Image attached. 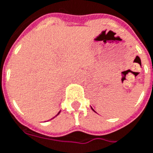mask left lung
<instances>
[{"label": "left lung", "instance_id": "obj_1", "mask_svg": "<svg viewBox=\"0 0 153 153\" xmlns=\"http://www.w3.org/2000/svg\"><path fill=\"white\" fill-rule=\"evenodd\" d=\"M91 110H93V111H95V110H93V109H92V108H91Z\"/></svg>", "mask_w": 153, "mask_h": 153}]
</instances>
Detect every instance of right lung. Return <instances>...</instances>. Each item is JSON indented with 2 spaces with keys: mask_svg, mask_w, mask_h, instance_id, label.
<instances>
[{
  "mask_svg": "<svg viewBox=\"0 0 153 153\" xmlns=\"http://www.w3.org/2000/svg\"><path fill=\"white\" fill-rule=\"evenodd\" d=\"M59 113H60V112H59ZM59 113H58V114H59ZM58 114H57V115H58ZM57 115H56V116H57ZM53 118H54V117H53Z\"/></svg>",
  "mask_w": 153,
  "mask_h": 153,
  "instance_id": "right-lung-1",
  "label": "right lung"
}]
</instances>
